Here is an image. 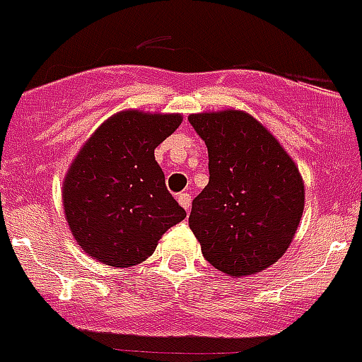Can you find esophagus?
<instances>
[{
	"instance_id": "obj_1",
	"label": "esophagus",
	"mask_w": 362,
	"mask_h": 362,
	"mask_svg": "<svg viewBox=\"0 0 362 362\" xmlns=\"http://www.w3.org/2000/svg\"><path fill=\"white\" fill-rule=\"evenodd\" d=\"M177 202L181 204L182 209L188 211L189 206H192V195H189V193H180V195H177Z\"/></svg>"
}]
</instances>
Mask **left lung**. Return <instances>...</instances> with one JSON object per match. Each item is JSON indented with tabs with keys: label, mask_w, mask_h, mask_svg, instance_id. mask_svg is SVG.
I'll use <instances>...</instances> for the list:
<instances>
[{
	"label": "left lung",
	"mask_w": 362,
	"mask_h": 362,
	"mask_svg": "<svg viewBox=\"0 0 362 362\" xmlns=\"http://www.w3.org/2000/svg\"><path fill=\"white\" fill-rule=\"evenodd\" d=\"M207 146L209 182L188 223L202 255L227 276L262 273L284 257L304 211V181L278 139L238 109L189 114Z\"/></svg>",
	"instance_id": "obj_1"
}]
</instances>
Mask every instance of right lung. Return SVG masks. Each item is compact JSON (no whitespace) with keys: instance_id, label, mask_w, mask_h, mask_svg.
Returning a JSON list of instances; mask_svg holds the SVG:
<instances>
[{"instance_id":"add662e5","label":"right lung","mask_w":362,"mask_h":362,"mask_svg":"<svg viewBox=\"0 0 362 362\" xmlns=\"http://www.w3.org/2000/svg\"><path fill=\"white\" fill-rule=\"evenodd\" d=\"M181 121V114L121 110L84 142L63 180V209L86 255L112 267L137 266L185 220L155 160Z\"/></svg>"}]
</instances>
